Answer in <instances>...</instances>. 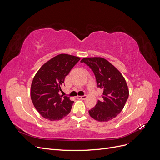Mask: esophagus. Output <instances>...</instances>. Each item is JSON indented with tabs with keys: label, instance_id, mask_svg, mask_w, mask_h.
Segmentation results:
<instances>
[{
	"label": "esophagus",
	"instance_id": "obj_1",
	"mask_svg": "<svg viewBox=\"0 0 160 160\" xmlns=\"http://www.w3.org/2000/svg\"><path fill=\"white\" fill-rule=\"evenodd\" d=\"M77 99H83V100H85L86 98H87V96L86 95H83V96H77Z\"/></svg>",
	"mask_w": 160,
	"mask_h": 160
}]
</instances>
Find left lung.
<instances>
[{
	"mask_svg": "<svg viewBox=\"0 0 160 160\" xmlns=\"http://www.w3.org/2000/svg\"><path fill=\"white\" fill-rule=\"evenodd\" d=\"M81 62L93 71L98 88L103 89L102 100H98L89 113L92 118L99 122H108L122 111L128 99L126 81L122 73L103 58L87 57Z\"/></svg>",
	"mask_w": 160,
	"mask_h": 160,
	"instance_id": "obj_1",
	"label": "left lung"
}]
</instances>
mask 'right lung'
<instances>
[{
	"instance_id": "add662e5",
	"label": "right lung",
	"mask_w": 160,
	"mask_h": 160,
	"mask_svg": "<svg viewBox=\"0 0 160 160\" xmlns=\"http://www.w3.org/2000/svg\"><path fill=\"white\" fill-rule=\"evenodd\" d=\"M80 58L60 54L48 61L34 77L31 98L36 109L43 118L51 121L59 120L71 111L73 101L59 95L65 77Z\"/></svg>"
}]
</instances>
